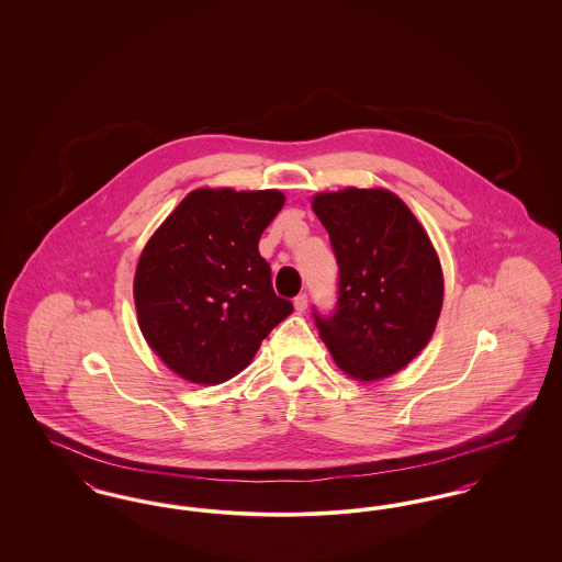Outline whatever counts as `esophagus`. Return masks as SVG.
Masks as SVG:
<instances>
[{"mask_svg":"<svg viewBox=\"0 0 562 562\" xmlns=\"http://www.w3.org/2000/svg\"><path fill=\"white\" fill-rule=\"evenodd\" d=\"M294 310H296L299 314H303V312L307 310V294L301 293L294 296Z\"/></svg>","mask_w":562,"mask_h":562,"instance_id":"34e87169","label":"esophagus"}]
</instances>
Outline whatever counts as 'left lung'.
<instances>
[{"mask_svg": "<svg viewBox=\"0 0 562 562\" xmlns=\"http://www.w3.org/2000/svg\"><path fill=\"white\" fill-rule=\"evenodd\" d=\"M339 266L333 314L314 322L346 373L373 381L406 367L442 310V269L426 229L398 195L346 189L314 198Z\"/></svg>", "mask_w": 562, "mask_h": 562, "instance_id": "1", "label": "left lung"}]
</instances>
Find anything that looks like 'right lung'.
Wrapping results in <instances>:
<instances>
[{"label":"right lung","mask_w":562,"mask_h":562,"mask_svg":"<svg viewBox=\"0 0 562 562\" xmlns=\"http://www.w3.org/2000/svg\"><path fill=\"white\" fill-rule=\"evenodd\" d=\"M276 189H195L147 241L136 273L138 326L191 383L240 373L293 303L273 293L259 238L280 213Z\"/></svg>","instance_id":"add662e5"}]
</instances>
